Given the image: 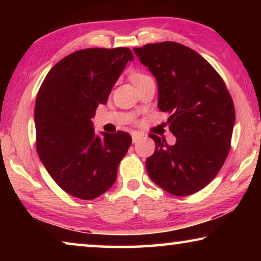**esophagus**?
<instances>
[{"label":"esophagus","mask_w":261,"mask_h":261,"mask_svg":"<svg viewBox=\"0 0 261 261\" xmlns=\"http://www.w3.org/2000/svg\"><path fill=\"white\" fill-rule=\"evenodd\" d=\"M141 137H143V135H141L140 132H134V134H132V143H137Z\"/></svg>","instance_id":"1"}]
</instances>
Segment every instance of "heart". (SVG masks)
Instances as JSON below:
<instances>
[{"instance_id":"obj_1","label":"heart","mask_w":261,"mask_h":261,"mask_svg":"<svg viewBox=\"0 0 261 261\" xmlns=\"http://www.w3.org/2000/svg\"><path fill=\"white\" fill-rule=\"evenodd\" d=\"M141 77H145V76H144V74H140V73L134 74V76H132V81H135V79H137V78H141Z\"/></svg>"}]
</instances>
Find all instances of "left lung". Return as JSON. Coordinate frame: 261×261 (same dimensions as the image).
<instances>
[{
	"label": "left lung",
	"instance_id": "obj_1",
	"mask_svg": "<svg viewBox=\"0 0 261 261\" xmlns=\"http://www.w3.org/2000/svg\"><path fill=\"white\" fill-rule=\"evenodd\" d=\"M158 83V107L171 114L173 146L155 135L146 169L154 183L183 197L205 188L226 161L235 107L220 74L197 51L165 41L134 48Z\"/></svg>",
	"mask_w": 261,
	"mask_h": 261
}]
</instances>
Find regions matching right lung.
I'll use <instances>...</instances> for the list:
<instances>
[{
	"instance_id": "1",
	"label": "right lung",
	"mask_w": 261,
	"mask_h": 261,
	"mask_svg": "<svg viewBox=\"0 0 261 261\" xmlns=\"http://www.w3.org/2000/svg\"><path fill=\"white\" fill-rule=\"evenodd\" d=\"M129 48H87L65 56L47 73L35 101L37 151L59 184L73 197L92 200L112 188L129 134L96 135L91 118L107 102L127 62Z\"/></svg>"
}]
</instances>
